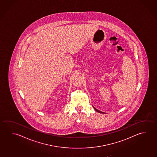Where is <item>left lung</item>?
<instances>
[{
    "instance_id": "1",
    "label": "left lung",
    "mask_w": 157,
    "mask_h": 157,
    "mask_svg": "<svg viewBox=\"0 0 157 157\" xmlns=\"http://www.w3.org/2000/svg\"><path fill=\"white\" fill-rule=\"evenodd\" d=\"M93 107L94 108V107ZM94 109H95V111H96L97 112H98V113H102V112H101V111H99V110H97V109H95V108H94Z\"/></svg>"
}]
</instances>
